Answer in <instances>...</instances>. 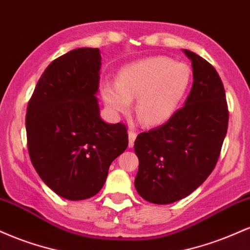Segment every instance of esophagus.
Returning <instances> with one entry per match:
<instances>
[{
  "label": "esophagus",
  "mask_w": 250,
  "mask_h": 250,
  "mask_svg": "<svg viewBox=\"0 0 250 250\" xmlns=\"http://www.w3.org/2000/svg\"><path fill=\"white\" fill-rule=\"evenodd\" d=\"M136 136L137 134L135 133L134 130H128V139H129V147H133L134 146V142L135 140H136Z\"/></svg>",
  "instance_id": "34e87169"
}]
</instances>
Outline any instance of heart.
I'll use <instances>...</instances> for the list:
<instances>
[{"mask_svg":"<svg viewBox=\"0 0 250 250\" xmlns=\"http://www.w3.org/2000/svg\"><path fill=\"white\" fill-rule=\"evenodd\" d=\"M191 69L163 56H153L123 65L116 85L105 84L102 97L115 114H125L136 99V113L146 125L167 122L187 96Z\"/></svg>","mask_w":250,"mask_h":250,"instance_id":"1","label":"heart"}]
</instances>
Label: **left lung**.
Wrapping results in <instances>:
<instances>
[{
    "mask_svg": "<svg viewBox=\"0 0 250 250\" xmlns=\"http://www.w3.org/2000/svg\"><path fill=\"white\" fill-rule=\"evenodd\" d=\"M193 87L185 105L165 125L143 131L135 140L139 157L135 188L156 205L185 199L210 175L228 129L223 83L210 63L193 51Z\"/></svg>",
    "mask_w": 250,
    "mask_h": 250,
    "instance_id": "1",
    "label": "left lung"
}]
</instances>
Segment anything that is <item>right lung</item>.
<instances>
[{"label":"right lung","instance_id":"1","mask_svg":"<svg viewBox=\"0 0 250 250\" xmlns=\"http://www.w3.org/2000/svg\"><path fill=\"white\" fill-rule=\"evenodd\" d=\"M101 54L79 48L45 68L25 115L28 151L43 182L63 199L79 201L101 190L111 162L128 147L123 123L100 116Z\"/></svg>","mask_w":250,"mask_h":250}]
</instances>
